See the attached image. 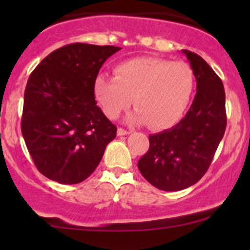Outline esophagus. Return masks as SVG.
Returning a JSON list of instances; mask_svg holds the SVG:
<instances>
[{
	"mask_svg": "<svg viewBox=\"0 0 250 250\" xmlns=\"http://www.w3.org/2000/svg\"><path fill=\"white\" fill-rule=\"evenodd\" d=\"M128 134H130V130H125V129L123 128L117 129V135H119V136H123V135H128Z\"/></svg>",
	"mask_w": 250,
	"mask_h": 250,
	"instance_id": "1",
	"label": "esophagus"
}]
</instances>
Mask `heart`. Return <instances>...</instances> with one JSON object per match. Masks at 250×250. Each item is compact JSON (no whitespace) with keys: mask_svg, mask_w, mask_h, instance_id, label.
Masks as SVG:
<instances>
[{"mask_svg":"<svg viewBox=\"0 0 250 250\" xmlns=\"http://www.w3.org/2000/svg\"><path fill=\"white\" fill-rule=\"evenodd\" d=\"M195 88L196 76L188 63L157 57L128 60L115 68V77L102 74L94 83L97 102L109 119H116L133 101L136 111L129 121L147 122L151 129H166L179 121Z\"/></svg>","mask_w":250,"mask_h":250,"instance_id":"obj_1","label":"heart"}]
</instances>
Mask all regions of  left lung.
<instances>
[{
    "label": "left lung",
    "mask_w": 250,
    "mask_h": 250,
    "mask_svg": "<svg viewBox=\"0 0 250 250\" xmlns=\"http://www.w3.org/2000/svg\"><path fill=\"white\" fill-rule=\"evenodd\" d=\"M196 76V95L174 127L149 135V149L137 162L146 180L166 191L182 190L206 174L227 125L222 81L202 57L183 50Z\"/></svg>",
    "instance_id": "left-lung-1"
}]
</instances>
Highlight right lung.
Segmentation results:
<instances>
[{"instance_id":"obj_1","label":"right lung","mask_w":250,"mask_h":250,"mask_svg":"<svg viewBox=\"0 0 250 250\" xmlns=\"http://www.w3.org/2000/svg\"><path fill=\"white\" fill-rule=\"evenodd\" d=\"M121 48L71 43L42 60L28 79L21 130L36 168L48 179L75 185L94 173L116 125L96 104L94 83Z\"/></svg>"}]
</instances>
